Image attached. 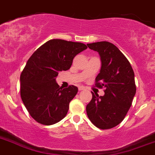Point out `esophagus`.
<instances>
[{"instance_id": "obj_1", "label": "esophagus", "mask_w": 155, "mask_h": 155, "mask_svg": "<svg viewBox=\"0 0 155 155\" xmlns=\"http://www.w3.org/2000/svg\"><path fill=\"white\" fill-rule=\"evenodd\" d=\"M85 89V87L83 86H79V91H84V90Z\"/></svg>"}]
</instances>
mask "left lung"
Here are the masks:
<instances>
[{
  "label": "left lung",
  "instance_id": "1",
  "mask_svg": "<svg viewBox=\"0 0 155 155\" xmlns=\"http://www.w3.org/2000/svg\"><path fill=\"white\" fill-rule=\"evenodd\" d=\"M101 57V68L95 85L104 87V95L93 97L86 111L92 123L101 130L118 125L125 118L136 93L133 69L121 51L107 41L87 44Z\"/></svg>",
  "mask_w": 155,
  "mask_h": 155
}]
</instances>
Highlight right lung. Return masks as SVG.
<instances>
[{
    "label": "right lung",
    "mask_w": 155,
    "mask_h": 155,
    "mask_svg": "<svg viewBox=\"0 0 155 155\" xmlns=\"http://www.w3.org/2000/svg\"><path fill=\"white\" fill-rule=\"evenodd\" d=\"M87 48L81 42L54 39L31 56L20 74V96L30 115L38 123L52 125L67 115L69 103L78 92L70 85L59 87V71H68L78 54Z\"/></svg>",
    "instance_id": "obj_1"
}]
</instances>
